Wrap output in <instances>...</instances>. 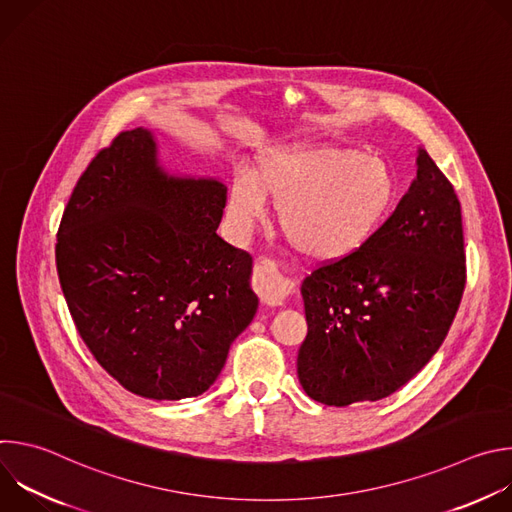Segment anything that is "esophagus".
<instances>
[{"label": "esophagus", "mask_w": 512, "mask_h": 512, "mask_svg": "<svg viewBox=\"0 0 512 512\" xmlns=\"http://www.w3.org/2000/svg\"><path fill=\"white\" fill-rule=\"evenodd\" d=\"M253 289L257 291L263 306L277 308L289 296V281L275 261L257 257L253 263Z\"/></svg>", "instance_id": "1"}]
</instances>
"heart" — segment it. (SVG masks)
Wrapping results in <instances>:
<instances>
[{
  "mask_svg": "<svg viewBox=\"0 0 512 512\" xmlns=\"http://www.w3.org/2000/svg\"><path fill=\"white\" fill-rule=\"evenodd\" d=\"M399 196L391 164L352 148H289L261 154L229 188L227 214L239 233L277 202V223L289 245L316 261H338L367 245Z\"/></svg>",
  "mask_w": 512,
  "mask_h": 512,
  "instance_id": "heart-1",
  "label": "heart"
}]
</instances>
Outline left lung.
I'll return each instance as SVG.
<instances>
[{
  "label": "left lung",
  "mask_w": 512,
  "mask_h": 512,
  "mask_svg": "<svg viewBox=\"0 0 512 512\" xmlns=\"http://www.w3.org/2000/svg\"><path fill=\"white\" fill-rule=\"evenodd\" d=\"M466 287L462 208L419 148L417 178L375 237L302 283L298 377L318 403L379 401L442 346Z\"/></svg>",
  "instance_id": "8db88e82"
}]
</instances>
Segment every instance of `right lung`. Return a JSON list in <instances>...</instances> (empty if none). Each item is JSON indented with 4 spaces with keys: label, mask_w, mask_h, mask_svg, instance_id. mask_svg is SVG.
Listing matches in <instances>:
<instances>
[{
    "label": "right lung",
    "mask_w": 512,
    "mask_h": 512,
    "mask_svg": "<svg viewBox=\"0 0 512 512\" xmlns=\"http://www.w3.org/2000/svg\"><path fill=\"white\" fill-rule=\"evenodd\" d=\"M227 188L168 174L150 129L121 131L72 190L56 269L101 367L156 401L202 395L259 300L251 255L216 235Z\"/></svg>",
    "instance_id": "right-lung-1"
}]
</instances>
